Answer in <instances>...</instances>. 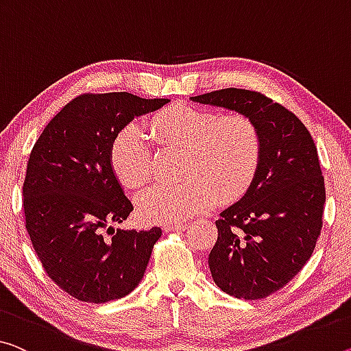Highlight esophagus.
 <instances>
[{
    "instance_id": "obj_1",
    "label": "esophagus",
    "mask_w": 351,
    "mask_h": 351,
    "mask_svg": "<svg viewBox=\"0 0 351 351\" xmlns=\"http://www.w3.org/2000/svg\"><path fill=\"white\" fill-rule=\"evenodd\" d=\"M188 229V224H169V226H165V230L166 232H183Z\"/></svg>"
}]
</instances>
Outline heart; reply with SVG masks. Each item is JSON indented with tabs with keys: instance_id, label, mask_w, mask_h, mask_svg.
<instances>
[{
	"instance_id": "heart-1",
	"label": "heart",
	"mask_w": 351,
	"mask_h": 351,
	"mask_svg": "<svg viewBox=\"0 0 351 351\" xmlns=\"http://www.w3.org/2000/svg\"><path fill=\"white\" fill-rule=\"evenodd\" d=\"M160 147L182 150L177 185H155L136 199L139 218L147 223H182L221 202L243 197L256 180L262 160V136L252 117L218 112L185 104L166 106L147 122ZM116 179L139 190L154 172V155L143 132L125 127L110 149Z\"/></svg>"
}]
</instances>
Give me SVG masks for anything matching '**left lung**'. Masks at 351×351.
<instances>
[{
  "label": "left lung",
  "instance_id": "1",
  "mask_svg": "<svg viewBox=\"0 0 351 351\" xmlns=\"http://www.w3.org/2000/svg\"><path fill=\"white\" fill-rule=\"evenodd\" d=\"M191 100L247 114L261 130L256 180L221 212L208 267L223 292L265 298L303 269L320 235L326 193L315 143L292 111L256 90L228 88Z\"/></svg>",
  "mask_w": 351,
  "mask_h": 351
}]
</instances>
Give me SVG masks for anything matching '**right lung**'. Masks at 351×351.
<instances>
[{
  "label": "right lung",
  "mask_w": 351,
  "mask_h": 351,
  "mask_svg": "<svg viewBox=\"0 0 351 351\" xmlns=\"http://www.w3.org/2000/svg\"><path fill=\"white\" fill-rule=\"evenodd\" d=\"M128 93L82 94L48 122L23 182L25 226L40 263L64 292L108 303L136 289L160 228L122 230L133 210L110 163L112 139L128 122L168 104Z\"/></svg>",
  "instance_id": "add662e5"
}]
</instances>
